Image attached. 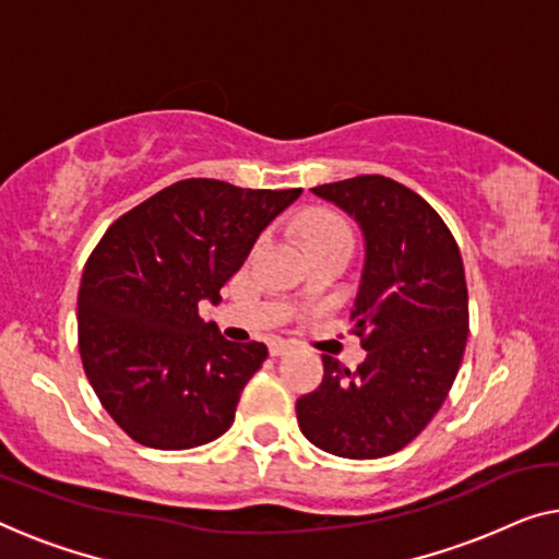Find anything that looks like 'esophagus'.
<instances>
[{
    "label": "esophagus",
    "instance_id": "1",
    "mask_svg": "<svg viewBox=\"0 0 559 559\" xmlns=\"http://www.w3.org/2000/svg\"><path fill=\"white\" fill-rule=\"evenodd\" d=\"M290 348H294V344H290V341H283V338H273L269 344L271 356H283V354H288Z\"/></svg>",
    "mask_w": 559,
    "mask_h": 559
}]
</instances>
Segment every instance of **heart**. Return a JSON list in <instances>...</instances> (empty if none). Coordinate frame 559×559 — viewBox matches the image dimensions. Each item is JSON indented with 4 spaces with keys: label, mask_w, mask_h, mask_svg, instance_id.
Returning <instances> with one entry per match:
<instances>
[{
    "label": "heart",
    "mask_w": 559,
    "mask_h": 559,
    "mask_svg": "<svg viewBox=\"0 0 559 559\" xmlns=\"http://www.w3.org/2000/svg\"><path fill=\"white\" fill-rule=\"evenodd\" d=\"M304 236L308 246H329V243H346L354 246V228L344 215L326 211V207H313L304 218Z\"/></svg>",
    "instance_id": "obj_1"
}]
</instances>
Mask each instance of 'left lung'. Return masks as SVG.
Instances as JSON below:
<instances>
[{
    "instance_id": "left-lung-1",
    "label": "left lung",
    "mask_w": 559,
    "mask_h": 559,
    "mask_svg": "<svg viewBox=\"0 0 559 559\" xmlns=\"http://www.w3.org/2000/svg\"><path fill=\"white\" fill-rule=\"evenodd\" d=\"M359 221L366 265L354 333L366 361L352 371L323 354V381L296 402L298 427L323 452L379 460L435 419L469 336L460 246L419 193L384 175L316 186Z\"/></svg>"
}]
</instances>
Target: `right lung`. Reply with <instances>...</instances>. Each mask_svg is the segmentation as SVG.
<instances>
[{
    "instance_id": "right-lung-1",
    "label": "right lung",
    "mask_w": 559,
    "mask_h": 559,
    "mask_svg": "<svg viewBox=\"0 0 559 559\" xmlns=\"http://www.w3.org/2000/svg\"><path fill=\"white\" fill-rule=\"evenodd\" d=\"M301 193L188 178L99 238L78 294L80 359L99 404L138 444L193 449L228 431L269 348L226 341L198 304L218 301L261 230Z\"/></svg>"
}]
</instances>
